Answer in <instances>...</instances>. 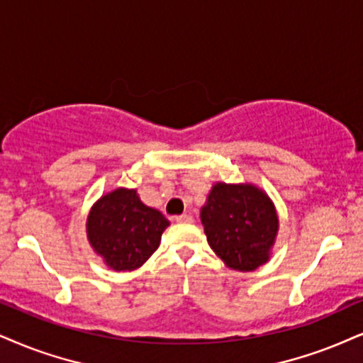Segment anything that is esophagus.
I'll list each match as a JSON object with an SVG mask.
<instances>
[{
  "instance_id": "1",
  "label": "esophagus",
  "mask_w": 363,
  "mask_h": 363,
  "mask_svg": "<svg viewBox=\"0 0 363 363\" xmlns=\"http://www.w3.org/2000/svg\"><path fill=\"white\" fill-rule=\"evenodd\" d=\"M174 222H178V223H190V222H194V217L189 216V213H182V216L174 217Z\"/></svg>"
}]
</instances>
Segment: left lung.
<instances>
[{
	"mask_svg": "<svg viewBox=\"0 0 363 363\" xmlns=\"http://www.w3.org/2000/svg\"><path fill=\"white\" fill-rule=\"evenodd\" d=\"M213 252L237 271H254L269 259L277 216L269 196L252 185L217 183L200 213Z\"/></svg>",
	"mask_w": 363,
	"mask_h": 363,
	"instance_id": "1",
	"label": "left lung"
}]
</instances>
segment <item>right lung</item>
I'll list each match as a JSON object with an SVG mask.
<instances>
[{
	"mask_svg": "<svg viewBox=\"0 0 363 363\" xmlns=\"http://www.w3.org/2000/svg\"><path fill=\"white\" fill-rule=\"evenodd\" d=\"M168 225L163 213L146 207L136 191L118 189L92 207L87 237L107 266L114 271H133L158 249Z\"/></svg>",
	"mask_w": 363,
	"mask_h": 363,
	"instance_id": "obj_1",
	"label": "right lung"
}]
</instances>
